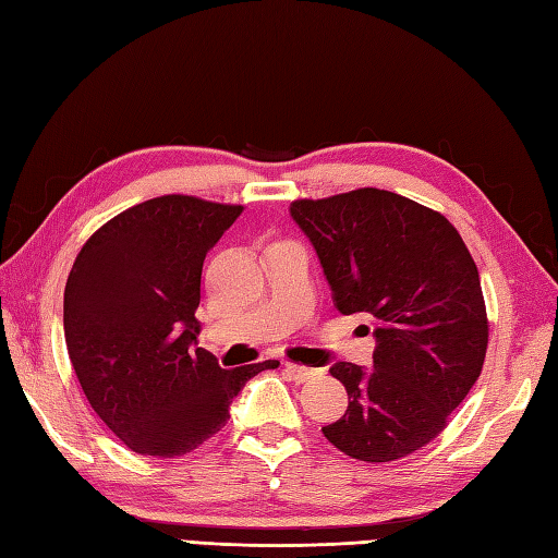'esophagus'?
<instances>
[{
    "instance_id": "1",
    "label": "esophagus",
    "mask_w": 558,
    "mask_h": 558,
    "mask_svg": "<svg viewBox=\"0 0 558 558\" xmlns=\"http://www.w3.org/2000/svg\"><path fill=\"white\" fill-rule=\"evenodd\" d=\"M283 369L295 379V381H307L317 375V369L313 367H303V365H295V363H283Z\"/></svg>"
}]
</instances>
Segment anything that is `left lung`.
<instances>
[{"label": "left lung", "instance_id": "left-lung-1", "mask_svg": "<svg viewBox=\"0 0 558 558\" xmlns=\"http://www.w3.org/2000/svg\"><path fill=\"white\" fill-rule=\"evenodd\" d=\"M343 315L373 319V367L331 365L349 408L322 427L345 456L387 463L447 427L487 353V311L475 259L451 221L379 189L295 201Z\"/></svg>", "mask_w": 558, "mask_h": 558}]
</instances>
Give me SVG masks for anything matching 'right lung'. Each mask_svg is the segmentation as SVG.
<instances>
[{
    "label": "right lung",
    "mask_w": 558,
    "mask_h": 558,
    "mask_svg": "<svg viewBox=\"0 0 558 558\" xmlns=\"http://www.w3.org/2000/svg\"><path fill=\"white\" fill-rule=\"evenodd\" d=\"M241 205L162 195L109 219L81 247L64 291V337L85 399L141 456L177 458L227 425L265 361L225 369L197 349L209 247Z\"/></svg>",
    "instance_id": "right-lung-1"
}]
</instances>
